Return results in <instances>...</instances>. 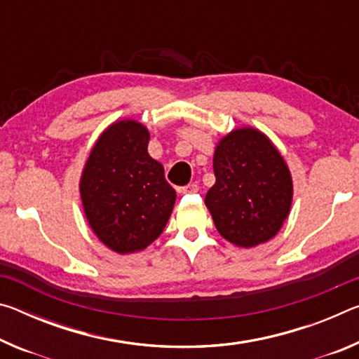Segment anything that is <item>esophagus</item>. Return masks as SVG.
I'll list each match as a JSON object with an SVG mask.
<instances>
[{
  "label": "esophagus",
  "mask_w": 359,
  "mask_h": 359,
  "mask_svg": "<svg viewBox=\"0 0 359 359\" xmlns=\"http://www.w3.org/2000/svg\"><path fill=\"white\" fill-rule=\"evenodd\" d=\"M198 190H199L198 184H190V185L182 188V193H196Z\"/></svg>",
  "instance_id": "obj_1"
}]
</instances>
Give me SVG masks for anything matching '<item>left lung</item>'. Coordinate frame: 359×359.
Masks as SVG:
<instances>
[{"mask_svg":"<svg viewBox=\"0 0 359 359\" xmlns=\"http://www.w3.org/2000/svg\"><path fill=\"white\" fill-rule=\"evenodd\" d=\"M215 184L205 205L223 239L242 248L280 231L293 201V179L280 151L253 126L236 128L214 151Z\"/></svg>","mask_w":359,"mask_h":359,"instance_id":"left-lung-1","label":"left lung"}]
</instances>
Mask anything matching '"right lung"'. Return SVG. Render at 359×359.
Instances as JSON below:
<instances>
[{
    "instance_id": "right-lung-1",
    "label": "right lung",
    "mask_w": 359,
    "mask_h": 359,
    "mask_svg": "<svg viewBox=\"0 0 359 359\" xmlns=\"http://www.w3.org/2000/svg\"><path fill=\"white\" fill-rule=\"evenodd\" d=\"M150 133L137 120H117L101 133L81 175L85 217L112 252H141L160 238L175 190L165 168L149 155Z\"/></svg>"
}]
</instances>
